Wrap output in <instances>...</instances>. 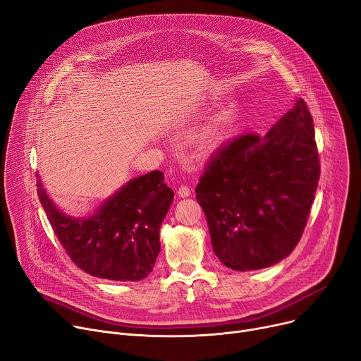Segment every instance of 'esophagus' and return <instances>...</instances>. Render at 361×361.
I'll return each instance as SVG.
<instances>
[{"mask_svg":"<svg viewBox=\"0 0 361 361\" xmlns=\"http://www.w3.org/2000/svg\"><path fill=\"white\" fill-rule=\"evenodd\" d=\"M177 193H178V196H180V197H187V196H190L191 191H190V187H188V185L183 184V185H180V187H178V191H177Z\"/></svg>","mask_w":361,"mask_h":361,"instance_id":"1","label":"esophagus"}]
</instances>
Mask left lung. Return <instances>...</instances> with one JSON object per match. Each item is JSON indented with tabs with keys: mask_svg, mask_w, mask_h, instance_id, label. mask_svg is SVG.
<instances>
[{
	"mask_svg": "<svg viewBox=\"0 0 361 361\" xmlns=\"http://www.w3.org/2000/svg\"><path fill=\"white\" fill-rule=\"evenodd\" d=\"M321 174L314 122L303 100L266 133L231 140L196 187L213 252L235 271L261 270L299 244Z\"/></svg>",
	"mask_w": 361,
	"mask_h": 361,
	"instance_id": "obj_1",
	"label": "left lung"
}]
</instances>
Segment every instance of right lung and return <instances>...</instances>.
Wrapping results in <instances>:
<instances>
[{"instance_id":"obj_1","label":"right lung","mask_w":361,"mask_h":361,"mask_svg":"<svg viewBox=\"0 0 361 361\" xmlns=\"http://www.w3.org/2000/svg\"><path fill=\"white\" fill-rule=\"evenodd\" d=\"M36 178L47 219L77 267L116 281L149 276L161 250L159 226L174 199L161 171L132 180L85 219H72L59 212L44 193L39 176Z\"/></svg>"}]
</instances>
